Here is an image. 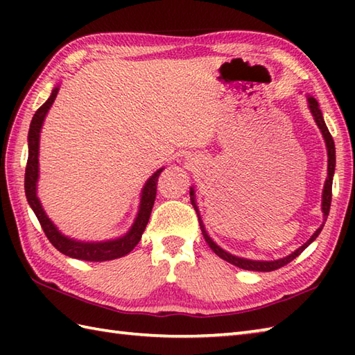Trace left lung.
Segmentation results:
<instances>
[{
    "label": "left lung",
    "instance_id": "8db88e82",
    "mask_svg": "<svg viewBox=\"0 0 355 355\" xmlns=\"http://www.w3.org/2000/svg\"><path fill=\"white\" fill-rule=\"evenodd\" d=\"M308 103H310V110L313 112V117L315 120V123H318L319 130L322 131L323 134V139H325V143H327V149H328V178L325 182V189H323V200H322V210H323V216H325V221L329 215V207H331V197H333V177H334V169H336V146H334V140H333V135L329 134L328 128L325 125V120H323V116H322V111L319 108V103L318 101L314 99V97H308ZM191 195H192V205L193 207L197 209V205H195V200H193V191H191ZM197 214H198V209H197ZM200 227H201V232H202V236H205L206 243L209 244V247L212 248V250L220 256L221 259L227 261L230 263H233V266H236L239 268H244V270H252V271H273V270H277L281 268L284 266H286V263H290L294 258H297V256L302 253L305 248L310 245L313 241L319 236V233L322 232L323 229V224L320 225V227L315 230L314 235L306 241V243L299 247L296 252L291 253L286 256V258L284 259H277V261H250V259H244V258H238V256H233L227 252H224L221 247H218L212 239L209 238L207 232L205 230V225H202V221L200 218Z\"/></svg>",
    "mask_w": 355,
    "mask_h": 355
}]
</instances>
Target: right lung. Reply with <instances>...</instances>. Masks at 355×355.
<instances>
[{
	"label": "right lung",
	"instance_id": "obj_1",
	"mask_svg": "<svg viewBox=\"0 0 355 355\" xmlns=\"http://www.w3.org/2000/svg\"><path fill=\"white\" fill-rule=\"evenodd\" d=\"M59 88H55L51 92V96L49 101L45 102L42 107L37 108L35 116L32 119L28 130V158L26 166V177H24V187H26V197L30 207L33 209V212L40 221L41 227L45 233V236L49 238L50 243L55 245L59 252L70 256V258H76L82 261H111L122 258V256L130 253L132 248L139 244L141 238V233L145 232L146 224L149 221L150 210H153L155 193H157V182L158 175H160L163 169H158L153 177H150L141 192V205L139 215L135 218V223L131 227V230L126 233L123 238H119L114 241H103V243H79V241H73L70 238L64 236L62 233L53 225V223L45 215L44 209L41 207V202L36 197V182H37V155H40V132L41 126L45 119V114L50 110L51 103L55 102L58 96Z\"/></svg>",
	"mask_w": 355,
	"mask_h": 355
}]
</instances>
